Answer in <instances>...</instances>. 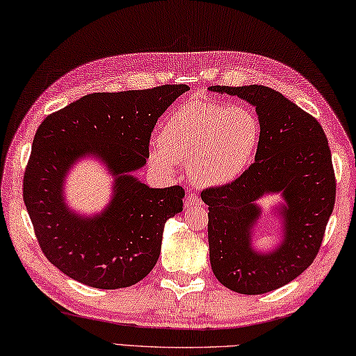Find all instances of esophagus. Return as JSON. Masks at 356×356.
<instances>
[{"instance_id": "esophagus-1", "label": "esophagus", "mask_w": 356, "mask_h": 356, "mask_svg": "<svg viewBox=\"0 0 356 356\" xmlns=\"http://www.w3.org/2000/svg\"><path fill=\"white\" fill-rule=\"evenodd\" d=\"M193 206H201V200L197 193L187 192L186 200H184V207H193Z\"/></svg>"}]
</instances>
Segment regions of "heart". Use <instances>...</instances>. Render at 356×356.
I'll return each instance as SVG.
<instances>
[{
    "label": "heart",
    "instance_id": "obj_1",
    "mask_svg": "<svg viewBox=\"0 0 356 356\" xmlns=\"http://www.w3.org/2000/svg\"><path fill=\"white\" fill-rule=\"evenodd\" d=\"M259 138V120L250 108L191 101L164 120L149 161L164 175L173 173L177 163L188 161L197 184L227 186L249 168Z\"/></svg>",
    "mask_w": 356,
    "mask_h": 356
}]
</instances>
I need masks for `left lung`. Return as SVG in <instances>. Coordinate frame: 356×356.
<instances>
[{"instance_id": "1", "label": "left lung", "mask_w": 356, "mask_h": 356, "mask_svg": "<svg viewBox=\"0 0 356 356\" xmlns=\"http://www.w3.org/2000/svg\"><path fill=\"white\" fill-rule=\"evenodd\" d=\"M210 92L238 97L257 108L261 138L255 163L234 183L209 187L210 264L222 286L259 295L286 286L314 263L333 212L337 181L324 130L312 115L266 86H212ZM281 193L282 243L270 252L251 245L260 216L256 201Z\"/></svg>"}]
</instances>
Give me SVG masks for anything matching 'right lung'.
<instances>
[{"instance_id": "obj_1", "label": "right lung", "mask_w": 356, "mask_h": 356, "mask_svg": "<svg viewBox=\"0 0 356 356\" xmlns=\"http://www.w3.org/2000/svg\"><path fill=\"white\" fill-rule=\"evenodd\" d=\"M188 90L168 84L146 90L92 93L41 122L24 172L23 198L46 258L72 280L97 289L136 284L154 269L164 224L183 210L184 188H152L132 175L149 158L158 118ZM106 163L115 178L101 214L78 216L63 202V181L79 157Z\"/></svg>"}]
</instances>
